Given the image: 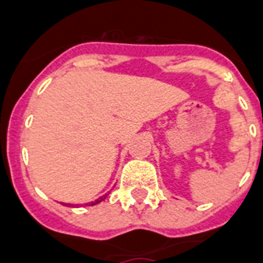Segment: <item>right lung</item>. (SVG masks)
<instances>
[{
	"label": "right lung",
	"instance_id": "1",
	"mask_svg": "<svg viewBox=\"0 0 263 263\" xmlns=\"http://www.w3.org/2000/svg\"><path fill=\"white\" fill-rule=\"evenodd\" d=\"M105 197H106V195H104V197H101V198H98V199H96V201H92V202H91V204H90V205H96V204H100V202H101L102 199H105Z\"/></svg>",
	"mask_w": 263,
	"mask_h": 263
}]
</instances>
